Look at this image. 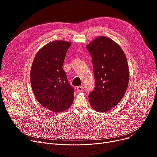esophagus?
<instances>
[{
    "label": "esophagus",
    "mask_w": 157,
    "mask_h": 157,
    "mask_svg": "<svg viewBox=\"0 0 157 157\" xmlns=\"http://www.w3.org/2000/svg\"><path fill=\"white\" fill-rule=\"evenodd\" d=\"M77 90L78 92H81L83 90V86H79L78 87H77Z\"/></svg>",
    "instance_id": "obj_1"
}]
</instances>
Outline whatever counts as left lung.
I'll use <instances>...</instances> for the list:
<instances>
[{"label": "left lung", "mask_w": 157, "mask_h": 157, "mask_svg": "<svg viewBox=\"0 0 157 157\" xmlns=\"http://www.w3.org/2000/svg\"><path fill=\"white\" fill-rule=\"evenodd\" d=\"M86 48L92 56L95 88L89 101L97 112H106L124 97L129 82V68L124 52L107 36L96 37Z\"/></svg>", "instance_id": "1"}]
</instances>
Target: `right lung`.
I'll list each match as a JSON object with an SVG mask.
<instances>
[{
  "instance_id": "right-lung-1",
  "label": "right lung",
  "mask_w": 157,
  "mask_h": 157,
  "mask_svg": "<svg viewBox=\"0 0 157 157\" xmlns=\"http://www.w3.org/2000/svg\"><path fill=\"white\" fill-rule=\"evenodd\" d=\"M71 43L55 40L37 52L31 69V84L36 99L42 106L58 113L73 103V88L71 86L62 67Z\"/></svg>"
}]
</instances>
